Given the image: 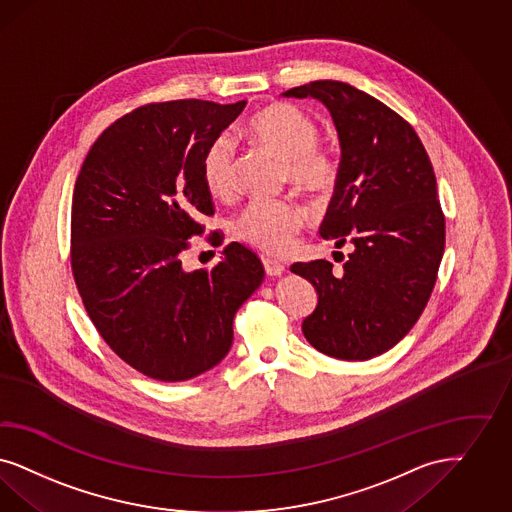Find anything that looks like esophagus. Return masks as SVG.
Here are the masks:
<instances>
[{
	"mask_svg": "<svg viewBox=\"0 0 512 512\" xmlns=\"http://www.w3.org/2000/svg\"><path fill=\"white\" fill-rule=\"evenodd\" d=\"M263 265H265V272L268 276H282L283 272H285V265L280 263V261H274V259H263Z\"/></svg>",
	"mask_w": 512,
	"mask_h": 512,
	"instance_id": "34e87169",
	"label": "esophagus"
}]
</instances>
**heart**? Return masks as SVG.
Wrapping results in <instances>:
<instances>
[{"label":"heart","mask_w":512,"mask_h":512,"mask_svg":"<svg viewBox=\"0 0 512 512\" xmlns=\"http://www.w3.org/2000/svg\"><path fill=\"white\" fill-rule=\"evenodd\" d=\"M244 138L285 162V176L297 187L321 193L333 187L338 174L335 153L319 143L316 121L293 104H272L257 111ZM202 176L213 196L227 198L236 191V151L227 136L208 147ZM308 219L306 208L295 200H253L234 223V234L249 246L270 255L289 253Z\"/></svg>","instance_id":"1"}]
</instances>
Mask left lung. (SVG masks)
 Wrapping results in <instances>:
<instances>
[{
	"label": "left lung",
	"mask_w": 512,
	"mask_h": 512,
	"mask_svg": "<svg viewBox=\"0 0 512 512\" xmlns=\"http://www.w3.org/2000/svg\"><path fill=\"white\" fill-rule=\"evenodd\" d=\"M283 96L314 98L333 117L340 168L319 234L353 246L340 274L323 259L291 266L318 291L302 333L329 357L365 361L405 338L437 282L444 215L435 172L414 128L371 94L312 81Z\"/></svg>",
	"instance_id": "obj_1"
}]
</instances>
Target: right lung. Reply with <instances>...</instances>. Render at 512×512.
<instances>
[{"label": "right lung", "instance_id": "1", "mask_svg": "<svg viewBox=\"0 0 512 512\" xmlns=\"http://www.w3.org/2000/svg\"><path fill=\"white\" fill-rule=\"evenodd\" d=\"M246 100L147 104L94 141L71 202V270L94 327L130 367L160 382L210 371L232 346V319L265 278L242 244L212 270L183 251L213 215L202 160ZM210 242L219 246V234Z\"/></svg>", "mask_w": 512, "mask_h": 512}]
</instances>
